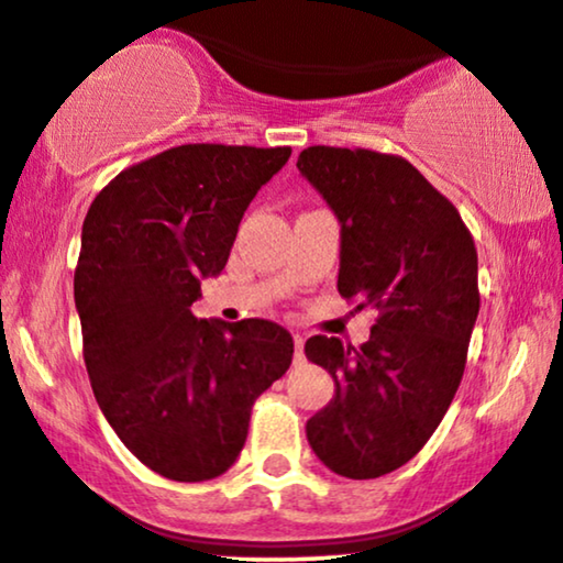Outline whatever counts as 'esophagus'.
<instances>
[{"instance_id": "esophagus-1", "label": "esophagus", "mask_w": 563, "mask_h": 563, "mask_svg": "<svg viewBox=\"0 0 563 563\" xmlns=\"http://www.w3.org/2000/svg\"><path fill=\"white\" fill-rule=\"evenodd\" d=\"M294 345H296V353H294V364L296 366H301L303 364V338H301V334H294Z\"/></svg>"}]
</instances>
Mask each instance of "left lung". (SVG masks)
<instances>
[{"mask_svg":"<svg viewBox=\"0 0 563 563\" xmlns=\"http://www.w3.org/2000/svg\"><path fill=\"white\" fill-rule=\"evenodd\" d=\"M296 166L340 223V296L379 314L358 351L306 340V358L334 379L306 439L332 473L379 478L421 452L457 393L481 309L478 254L454 205L405 158L314 145Z\"/></svg>","mask_w":563,"mask_h":563,"instance_id":"left-lung-1","label":"left lung"}]
</instances>
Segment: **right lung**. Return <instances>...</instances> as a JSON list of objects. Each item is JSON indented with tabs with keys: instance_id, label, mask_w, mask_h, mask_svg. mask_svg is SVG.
<instances>
[{
	"instance_id": "obj_1",
	"label": "right lung",
	"mask_w": 563,
	"mask_h": 563,
	"mask_svg": "<svg viewBox=\"0 0 563 563\" xmlns=\"http://www.w3.org/2000/svg\"><path fill=\"white\" fill-rule=\"evenodd\" d=\"M290 147L179 145L92 199L75 269L92 395L124 446L163 478L223 475L252 405L288 372L294 338L267 319H197L239 223Z\"/></svg>"
}]
</instances>
